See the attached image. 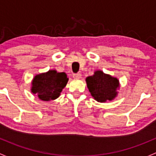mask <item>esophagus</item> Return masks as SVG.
Listing matches in <instances>:
<instances>
[{
    "label": "esophagus",
    "mask_w": 156,
    "mask_h": 156,
    "mask_svg": "<svg viewBox=\"0 0 156 156\" xmlns=\"http://www.w3.org/2000/svg\"><path fill=\"white\" fill-rule=\"evenodd\" d=\"M73 77L74 79H80L82 77V74H81V73H75V74L73 75Z\"/></svg>",
    "instance_id": "obj_1"
}]
</instances>
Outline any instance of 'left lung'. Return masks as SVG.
I'll return each instance as SVG.
<instances>
[{
    "label": "left lung",
    "instance_id": "8db88e82",
    "mask_svg": "<svg viewBox=\"0 0 156 156\" xmlns=\"http://www.w3.org/2000/svg\"><path fill=\"white\" fill-rule=\"evenodd\" d=\"M87 87L93 98L98 102L113 101L118 95L119 80L102 70H95L92 76L86 79Z\"/></svg>",
    "mask_w": 156,
    "mask_h": 156
}]
</instances>
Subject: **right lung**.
<instances>
[{
    "label": "right lung",
    "instance_id": "add662e5",
    "mask_svg": "<svg viewBox=\"0 0 156 156\" xmlns=\"http://www.w3.org/2000/svg\"><path fill=\"white\" fill-rule=\"evenodd\" d=\"M68 78L65 72H58L56 70L37 74L31 82L30 91L37 94L40 100L43 101L55 100L66 86Z\"/></svg>",
    "mask_w": 156,
    "mask_h": 156
}]
</instances>
